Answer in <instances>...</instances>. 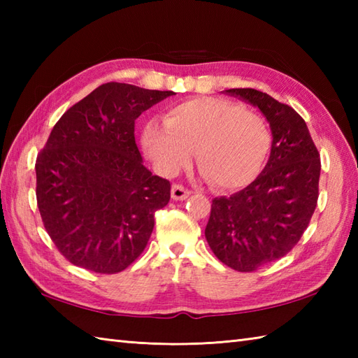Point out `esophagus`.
<instances>
[{"instance_id": "34e87169", "label": "esophagus", "mask_w": 358, "mask_h": 358, "mask_svg": "<svg viewBox=\"0 0 358 358\" xmlns=\"http://www.w3.org/2000/svg\"><path fill=\"white\" fill-rule=\"evenodd\" d=\"M189 195H191V191H189V189L185 187L183 185H173L172 186V199L175 201L186 200Z\"/></svg>"}]
</instances>
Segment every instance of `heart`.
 <instances>
[{"instance_id": "b5f03b06", "label": "heart", "mask_w": 358, "mask_h": 358, "mask_svg": "<svg viewBox=\"0 0 358 358\" xmlns=\"http://www.w3.org/2000/svg\"><path fill=\"white\" fill-rule=\"evenodd\" d=\"M143 143L163 173L186 166L196 150V163L212 185L232 191L260 175L272 148L271 127L246 106L224 98H194L166 112L144 129Z\"/></svg>"}]
</instances>
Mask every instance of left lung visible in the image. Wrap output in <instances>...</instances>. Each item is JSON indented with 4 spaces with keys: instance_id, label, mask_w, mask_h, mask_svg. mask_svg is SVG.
I'll return each instance as SVG.
<instances>
[{
    "instance_id": "obj_1",
    "label": "left lung",
    "mask_w": 358,
    "mask_h": 358,
    "mask_svg": "<svg viewBox=\"0 0 358 358\" xmlns=\"http://www.w3.org/2000/svg\"><path fill=\"white\" fill-rule=\"evenodd\" d=\"M269 121L272 148L263 172L243 191L212 200L204 229L220 262L254 272L291 252L317 208L320 154L291 106L255 89H229Z\"/></svg>"
}]
</instances>
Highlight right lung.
<instances>
[{"label":"right lung","instance_id":"obj_1","mask_svg":"<svg viewBox=\"0 0 358 358\" xmlns=\"http://www.w3.org/2000/svg\"><path fill=\"white\" fill-rule=\"evenodd\" d=\"M172 90L106 83L67 109L36 157V204L67 262L117 273L146 248L169 180L143 166L135 120Z\"/></svg>","mask_w":358,"mask_h":358}]
</instances>
